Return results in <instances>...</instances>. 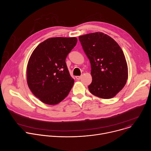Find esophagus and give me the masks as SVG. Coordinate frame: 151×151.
Returning a JSON list of instances; mask_svg holds the SVG:
<instances>
[{"mask_svg": "<svg viewBox=\"0 0 151 151\" xmlns=\"http://www.w3.org/2000/svg\"><path fill=\"white\" fill-rule=\"evenodd\" d=\"M81 78V76H76V79H80Z\"/></svg>", "mask_w": 151, "mask_h": 151, "instance_id": "1", "label": "esophagus"}]
</instances>
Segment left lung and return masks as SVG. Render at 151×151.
I'll list each match as a JSON object with an SVG mask.
<instances>
[{
	"label": "left lung",
	"mask_w": 151,
	"mask_h": 151,
	"mask_svg": "<svg viewBox=\"0 0 151 151\" xmlns=\"http://www.w3.org/2000/svg\"><path fill=\"white\" fill-rule=\"evenodd\" d=\"M79 40L91 64L90 93L102 99L114 97L124 88L128 78L122 49L114 39L102 32L80 36Z\"/></svg>",
	"instance_id": "8db88e82"
}]
</instances>
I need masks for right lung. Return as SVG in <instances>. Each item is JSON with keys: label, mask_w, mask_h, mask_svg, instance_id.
Listing matches in <instances>:
<instances>
[{"label": "right lung", "mask_w": 151, "mask_h": 151, "mask_svg": "<svg viewBox=\"0 0 151 151\" xmlns=\"http://www.w3.org/2000/svg\"><path fill=\"white\" fill-rule=\"evenodd\" d=\"M76 43V37H51L40 43L32 52L27 81L32 93L41 101L54 105L69 94L74 79L66 58Z\"/></svg>", "instance_id": "add662e5"}]
</instances>
